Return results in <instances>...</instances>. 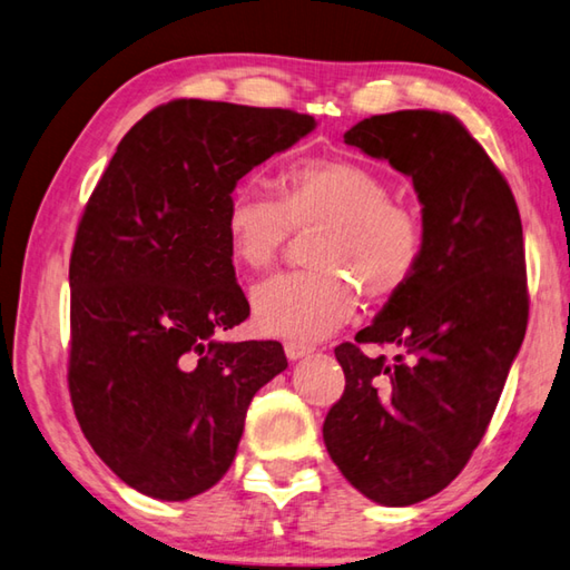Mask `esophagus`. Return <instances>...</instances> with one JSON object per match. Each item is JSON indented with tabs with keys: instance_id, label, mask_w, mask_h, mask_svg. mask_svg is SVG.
<instances>
[{
	"instance_id": "1",
	"label": "esophagus",
	"mask_w": 570,
	"mask_h": 570,
	"mask_svg": "<svg viewBox=\"0 0 570 570\" xmlns=\"http://www.w3.org/2000/svg\"><path fill=\"white\" fill-rule=\"evenodd\" d=\"M284 351H286L288 358L296 361V358H304V356L312 354L314 348L308 344H302V341H284Z\"/></svg>"
}]
</instances>
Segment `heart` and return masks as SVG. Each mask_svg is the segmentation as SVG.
<instances>
[{
    "mask_svg": "<svg viewBox=\"0 0 570 570\" xmlns=\"http://www.w3.org/2000/svg\"><path fill=\"white\" fill-rule=\"evenodd\" d=\"M282 199L239 186L224 216L226 249L244 272L274 266L292 232H316L314 268L268 278L252 296L266 336L316 341L354 316L358 288L374 302L396 296L423 256V224L411 206L389 199L379 171L341 157H308L286 167Z\"/></svg>",
    "mask_w": 570,
    "mask_h": 570,
    "instance_id": "b5f03b06",
    "label": "heart"
}]
</instances>
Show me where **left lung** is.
Returning <instances> with one entry per match:
<instances>
[{"label": "left lung", "instance_id": "1", "mask_svg": "<svg viewBox=\"0 0 570 570\" xmlns=\"http://www.w3.org/2000/svg\"><path fill=\"white\" fill-rule=\"evenodd\" d=\"M344 141L406 174L423 204V256L356 344L334 354L346 389L324 443L344 479L384 505L456 479L489 429L529 324L521 214L509 181L449 111L376 114ZM361 343H391L393 362Z\"/></svg>", "mask_w": 570, "mask_h": 570}]
</instances>
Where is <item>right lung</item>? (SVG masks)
Returning <instances> with one entry per match:
<instances>
[{"instance_id": "add662e5", "label": "right lung", "mask_w": 570, "mask_h": 570, "mask_svg": "<svg viewBox=\"0 0 570 570\" xmlns=\"http://www.w3.org/2000/svg\"><path fill=\"white\" fill-rule=\"evenodd\" d=\"M316 127L292 109L174 99L124 134L69 262V396L97 456L186 501L229 471L278 341H216L249 316L224 236L236 181Z\"/></svg>"}]
</instances>
